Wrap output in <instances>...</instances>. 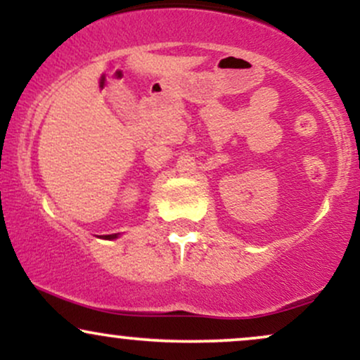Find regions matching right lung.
I'll use <instances>...</instances> for the list:
<instances>
[{"label":"right lung","mask_w":360,"mask_h":360,"mask_svg":"<svg viewBox=\"0 0 360 360\" xmlns=\"http://www.w3.org/2000/svg\"><path fill=\"white\" fill-rule=\"evenodd\" d=\"M105 238H117V235H105Z\"/></svg>","instance_id":"right-lung-1"}]
</instances>
